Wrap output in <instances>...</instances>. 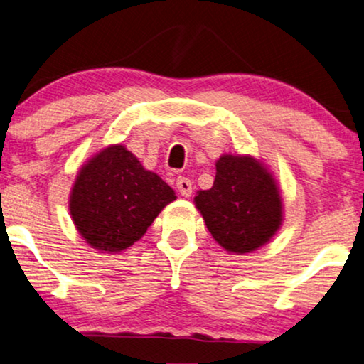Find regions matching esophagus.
Masks as SVG:
<instances>
[{
	"mask_svg": "<svg viewBox=\"0 0 364 364\" xmlns=\"http://www.w3.org/2000/svg\"><path fill=\"white\" fill-rule=\"evenodd\" d=\"M176 188L179 191V195L185 196V198H190L191 193H193V186H191V181L185 176H179L176 179Z\"/></svg>",
	"mask_w": 364,
	"mask_h": 364,
	"instance_id": "esophagus-1",
	"label": "esophagus"
}]
</instances>
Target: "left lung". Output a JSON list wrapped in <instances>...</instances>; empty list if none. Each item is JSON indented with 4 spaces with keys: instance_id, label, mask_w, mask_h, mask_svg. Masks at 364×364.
I'll return each instance as SVG.
<instances>
[{
    "instance_id": "obj_1",
    "label": "left lung",
    "mask_w": 364,
    "mask_h": 364,
    "mask_svg": "<svg viewBox=\"0 0 364 364\" xmlns=\"http://www.w3.org/2000/svg\"><path fill=\"white\" fill-rule=\"evenodd\" d=\"M208 231L223 248L250 253L281 225V198L271 174L251 156L225 154L210 190L195 198Z\"/></svg>"
}]
</instances>
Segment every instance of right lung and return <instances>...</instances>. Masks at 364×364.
I'll return each instance as SVG.
<instances>
[{
  "label": "right lung",
  "mask_w": 364,
  "mask_h": 364,
  "mask_svg": "<svg viewBox=\"0 0 364 364\" xmlns=\"http://www.w3.org/2000/svg\"><path fill=\"white\" fill-rule=\"evenodd\" d=\"M174 191L121 146H109L81 168L70 211L81 236L96 250H126L138 241Z\"/></svg>",
  "instance_id": "right-lung-1"
}]
</instances>
